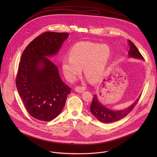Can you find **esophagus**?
Masks as SVG:
<instances>
[{
	"instance_id": "1",
	"label": "esophagus",
	"mask_w": 157,
	"mask_h": 157,
	"mask_svg": "<svg viewBox=\"0 0 157 157\" xmlns=\"http://www.w3.org/2000/svg\"><path fill=\"white\" fill-rule=\"evenodd\" d=\"M75 90L76 92H78V93H82V92H83L84 90H86V87L78 86H76V87H75Z\"/></svg>"
}]
</instances>
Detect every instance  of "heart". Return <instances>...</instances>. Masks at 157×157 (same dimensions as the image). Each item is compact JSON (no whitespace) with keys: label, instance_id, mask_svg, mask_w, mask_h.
<instances>
[{"label":"heart","instance_id":"obj_1","mask_svg":"<svg viewBox=\"0 0 157 157\" xmlns=\"http://www.w3.org/2000/svg\"><path fill=\"white\" fill-rule=\"evenodd\" d=\"M110 50L105 44L92 41H80L76 43L69 53L70 58L62 61V70L66 78L74 81L82 71L91 81H98L103 75L109 59Z\"/></svg>","mask_w":157,"mask_h":157}]
</instances>
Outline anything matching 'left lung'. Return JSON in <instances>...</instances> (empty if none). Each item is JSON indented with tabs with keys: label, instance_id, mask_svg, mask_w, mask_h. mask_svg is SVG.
<instances>
[{
	"label": "left lung",
	"instance_id": "obj_1",
	"mask_svg": "<svg viewBox=\"0 0 157 157\" xmlns=\"http://www.w3.org/2000/svg\"><path fill=\"white\" fill-rule=\"evenodd\" d=\"M128 44L129 46V50L128 52L129 57L144 59V57L140 54L137 48L130 40H128ZM140 98V96L127 109L122 110H113L108 109L105 105L101 104L98 100L97 95L95 94L94 95L93 100L90 107V110L93 116H94L101 122L105 123L116 122L123 119L130 113L134 107L137 104Z\"/></svg>",
	"mask_w": 157,
	"mask_h": 157
}]
</instances>
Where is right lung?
<instances>
[{
	"mask_svg": "<svg viewBox=\"0 0 157 157\" xmlns=\"http://www.w3.org/2000/svg\"><path fill=\"white\" fill-rule=\"evenodd\" d=\"M68 36V33L44 32L29 44L21 56L16 86L27 110L36 119L56 118L71 92L57 66L48 58L58 52Z\"/></svg>",
	"mask_w": 157,
	"mask_h": 157,
	"instance_id": "right-lung-1",
	"label": "right lung"
}]
</instances>
